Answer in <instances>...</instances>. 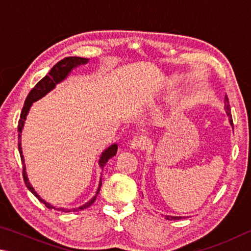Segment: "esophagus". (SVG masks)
Wrapping results in <instances>:
<instances>
[{"label": "esophagus", "mask_w": 251, "mask_h": 251, "mask_svg": "<svg viewBox=\"0 0 251 251\" xmlns=\"http://www.w3.org/2000/svg\"><path fill=\"white\" fill-rule=\"evenodd\" d=\"M148 146V140L143 135H135V137L131 140L130 148L132 150H143Z\"/></svg>", "instance_id": "obj_1"}]
</instances>
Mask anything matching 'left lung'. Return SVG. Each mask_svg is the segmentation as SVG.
<instances>
[{
	"label": "left lung",
	"mask_w": 251,
	"mask_h": 251,
	"mask_svg": "<svg viewBox=\"0 0 251 251\" xmlns=\"http://www.w3.org/2000/svg\"><path fill=\"white\" fill-rule=\"evenodd\" d=\"M225 111L227 113L228 116V119H229V123L231 126H234V125H232V119H231V111H230V105H229V101H228V97L227 95L225 96ZM165 218L166 219H182V218H185V217H181V216H168V215H165Z\"/></svg>",
	"instance_id": "1"
}]
</instances>
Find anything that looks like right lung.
<instances>
[{
	"label": "right lung",
	"instance_id": "right-lung-1",
	"mask_svg": "<svg viewBox=\"0 0 251 251\" xmlns=\"http://www.w3.org/2000/svg\"><path fill=\"white\" fill-rule=\"evenodd\" d=\"M89 59L88 58H81V57H66V58L61 59L60 61H58L54 67L50 69V72L48 73V75H46L45 77H44L41 81H38L36 83V86H35L30 92L27 96V98L25 100V103H24V107L22 109V112H21V117H20V120H19V152H20V155H21V160H22V163H23V178H24V182H25V185L26 187L28 188V190L33 193L34 196H36L37 199L39 200V201H42L43 204H45V206L47 208L50 209H56V210H60V212H65V213H69V212H78V210H82L87 207H89L91 204H94V201L97 199V195L99 194V191H100V187H101V184H102V181H99V185H98V190H97L96 195L92 197V199L87 201L86 204H83L82 206H79L77 208H57L56 206L51 205L50 203H47L45 200H43L41 196H39L36 192H35L34 187L30 185V183L28 181V177H27V174H26V166H25V160H24V155H23V151H22V131H23L24 128V125H25V120H26V117H27L28 111L30 107H32L33 102L35 101H37L39 99H42L43 97H45L48 92H50L54 88L56 87V85H58L61 81H64L66 78L69 76V74L72 73V70L77 68L78 66L80 65H86ZM117 151H118V146L117 143L111 144L109 148L105 149V150L101 153L100 155V159H99V166L101 169H103V166L107 164V162L113 157L114 155L117 154Z\"/></svg>",
	"mask_w": 251,
	"mask_h": 251
}]
</instances>
